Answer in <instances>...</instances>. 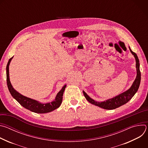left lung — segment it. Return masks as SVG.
<instances>
[{"label": "left lung", "mask_w": 148, "mask_h": 148, "mask_svg": "<svg viewBox=\"0 0 148 148\" xmlns=\"http://www.w3.org/2000/svg\"><path fill=\"white\" fill-rule=\"evenodd\" d=\"M130 50L132 54L134 56L136 61V77L134 81L133 84H132L131 87L128 90L125 91V92L112 98L110 99H108L102 102H98L95 101L94 99H92L90 97H89L87 94L83 91V94L84 97H86V99L91 103L96 105L100 108H102L105 110H114L116 108H118L122 105L127 103L136 93L138 90L139 87L140 82V72L139 69V60L136 54L133 52L130 47H129Z\"/></svg>", "instance_id": "1"}]
</instances>
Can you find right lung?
Masks as SVG:
<instances>
[{
	"label": "right lung",
	"mask_w": 148,
	"mask_h": 148,
	"mask_svg": "<svg viewBox=\"0 0 148 148\" xmlns=\"http://www.w3.org/2000/svg\"><path fill=\"white\" fill-rule=\"evenodd\" d=\"M13 57L9 59L6 66V78H7V85L10 93L12 96L14 98L22 107L30 110L32 112L37 114H45L51 112L56 109L58 108L62 103L63 93L66 87V85H64L61 90L57 93L55 99L47 103H41L37 100L30 98L26 96H24L15 90L10 82L9 78V65Z\"/></svg>",
	"instance_id": "add662e5"
}]
</instances>
